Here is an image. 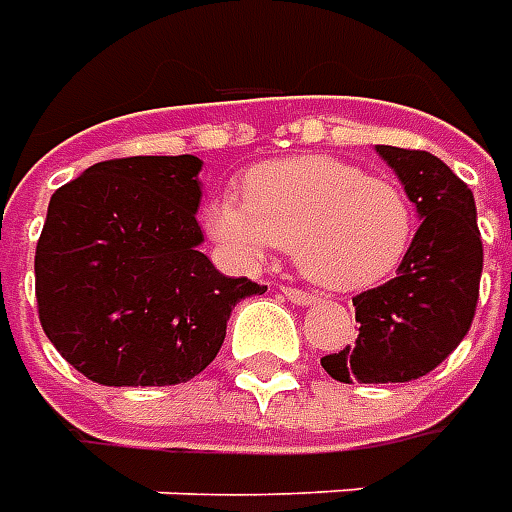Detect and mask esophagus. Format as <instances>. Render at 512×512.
<instances>
[{
    "label": "esophagus",
    "mask_w": 512,
    "mask_h": 512,
    "mask_svg": "<svg viewBox=\"0 0 512 512\" xmlns=\"http://www.w3.org/2000/svg\"><path fill=\"white\" fill-rule=\"evenodd\" d=\"M282 296L291 299L293 305H313L318 299L313 291H302V288H293V285H282Z\"/></svg>",
    "instance_id": "esophagus-1"
}]
</instances>
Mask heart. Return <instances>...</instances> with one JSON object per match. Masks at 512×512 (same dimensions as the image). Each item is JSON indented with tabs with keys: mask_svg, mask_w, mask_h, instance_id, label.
<instances>
[{
	"mask_svg": "<svg viewBox=\"0 0 512 512\" xmlns=\"http://www.w3.org/2000/svg\"><path fill=\"white\" fill-rule=\"evenodd\" d=\"M241 191L244 202L224 196L210 207V235L246 257L291 249L310 280L335 291L391 277L416 238L418 213L405 188L338 157L260 163Z\"/></svg>",
	"mask_w": 512,
	"mask_h": 512,
	"instance_id": "heart-1",
	"label": "heart"
}]
</instances>
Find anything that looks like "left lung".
<instances>
[{"mask_svg": "<svg viewBox=\"0 0 512 512\" xmlns=\"http://www.w3.org/2000/svg\"><path fill=\"white\" fill-rule=\"evenodd\" d=\"M421 213L413 246L396 277L352 299L355 346L321 357L338 382H410L457 349L480 299L482 241L468 185L421 149L377 146Z\"/></svg>", "mask_w": 512, "mask_h": 512, "instance_id": "8db88e82", "label": "left lung"}]
</instances>
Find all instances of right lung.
<instances>
[{
  "mask_svg": "<svg viewBox=\"0 0 512 512\" xmlns=\"http://www.w3.org/2000/svg\"><path fill=\"white\" fill-rule=\"evenodd\" d=\"M202 160L119 157L57 188L35 246L46 338L99 385H177L219 355L232 307L266 285L202 252Z\"/></svg>",
  "mask_w": 512,
  "mask_h": 512,
  "instance_id": "obj_1",
  "label": "right lung"
}]
</instances>
